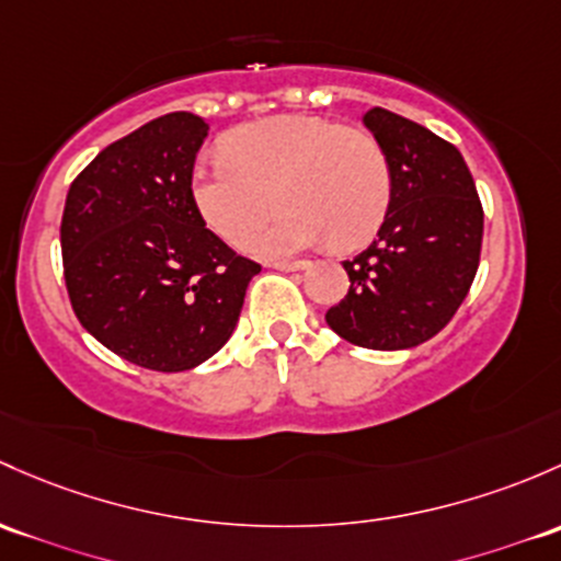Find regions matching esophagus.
<instances>
[{"mask_svg": "<svg viewBox=\"0 0 561 561\" xmlns=\"http://www.w3.org/2000/svg\"><path fill=\"white\" fill-rule=\"evenodd\" d=\"M306 261H274L271 263V268H276V271H304L306 268Z\"/></svg>", "mask_w": 561, "mask_h": 561, "instance_id": "esophagus-1", "label": "esophagus"}]
</instances>
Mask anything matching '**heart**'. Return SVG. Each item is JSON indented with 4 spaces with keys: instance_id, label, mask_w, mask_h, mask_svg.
<instances>
[{
    "instance_id": "b5f03b06",
    "label": "heart",
    "mask_w": 561,
    "mask_h": 561,
    "mask_svg": "<svg viewBox=\"0 0 561 561\" xmlns=\"http://www.w3.org/2000/svg\"><path fill=\"white\" fill-rule=\"evenodd\" d=\"M286 209L263 232L273 193ZM191 198L222 241L257 255H290L328 239L339 252L368 244L392 204V167L365 128L320 115L244 123L222 137V156L198 161ZM259 233L255 234L254 231Z\"/></svg>"
}]
</instances>
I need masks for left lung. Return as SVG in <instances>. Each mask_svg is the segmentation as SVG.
<instances>
[{"instance_id": "obj_1", "label": "left lung", "mask_w": 561, "mask_h": 561, "mask_svg": "<svg viewBox=\"0 0 561 561\" xmlns=\"http://www.w3.org/2000/svg\"><path fill=\"white\" fill-rule=\"evenodd\" d=\"M392 167V204L352 261L328 325L365 350H411L449 325L476 279L483 209L462 152L430 128L374 107L363 115Z\"/></svg>"}]
</instances>
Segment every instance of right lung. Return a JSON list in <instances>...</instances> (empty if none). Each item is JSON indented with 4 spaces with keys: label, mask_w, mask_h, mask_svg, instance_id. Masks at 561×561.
I'll return each instance as SVG.
<instances>
[{
    "label": "right lung",
    "mask_w": 561,
    "mask_h": 561,
    "mask_svg": "<svg viewBox=\"0 0 561 561\" xmlns=\"http://www.w3.org/2000/svg\"><path fill=\"white\" fill-rule=\"evenodd\" d=\"M209 126L169 112L78 174L61 217L64 279L80 325L128 363L191 370L222 350L261 271L206 228L191 174Z\"/></svg>",
    "instance_id": "right-lung-1"
}]
</instances>
